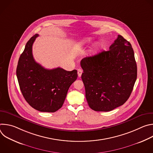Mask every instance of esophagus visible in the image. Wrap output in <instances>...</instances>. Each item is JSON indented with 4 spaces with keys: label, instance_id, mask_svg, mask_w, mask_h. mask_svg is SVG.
<instances>
[{
    "label": "esophagus",
    "instance_id": "1",
    "mask_svg": "<svg viewBox=\"0 0 153 153\" xmlns=\"http://www.w3.org/2000/svg\"><path fill=\"white\" fill-rule=\"evenodd\" d=\"M82 70H80V69H79L78 70H77V74H78V76L80 77H81V76H82Z\"/></svg>",
    "mask_w": 153,
    "mask_h": 153
}]
</instances>
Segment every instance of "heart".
<instances>
[{"instance_id": "b5f03b06", "label": "heart", "mask_w": 153, "mask_h": 153, "mask_svg": "<svg viewBox=\"0 0 153 153\" xmlns=\"http://www.w3.org/2000/svg\"><path fill=\"white\" fill-rule=\"evenodd\" d=\"M92 41V39L90 38V37H88V38H86V39H84L82 41H81L79 44L77 45V47L78 48H81V47H85V46H87ZM101 43L100 42H97L96 43V45L94 46V49L96 51H98L100 50V48H101Z\"/></svg>"}]
</instances>
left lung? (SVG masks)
I'll return each mask as SVG.
<instances>
[{
	"label": "left lung",
	"instance_id": "left-lung-1",
	"mask_svg": "<svg viewBox=\"0 0 153 153\" xmlns=\"http://www.w3.org/2000/svg\"><path fill=\"white\" fill-rule=\"evenodd\" d=\"M82 79L89 106L96 111H110L124 104L137 79V64L131 43L122 36L107 51L83 58Z\"/></svg>",
	"mask_w": 153,
	"mask_h": 153
}]
</instances>
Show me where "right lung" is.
<instances>
[{
	"mask_svg": "<svg viewBox=\"0 0 153 153\" xmlns=\"http://www.w3.org/2000/svg\"><path fill=\"white\" fill-rule=\"evenodd\" d=\"M38 36L36 34L27 42L18 61L16 75L28 104L37 111L54 113L62 106L70 86L77 79V71L59 67L48 70L37 63L32 47Z\"/></svg>",
	"mask_w": 153,
	"mask_h": 153,
	"instance_id": "obj_1",
	"label": "right lung"
}]
</instances>
